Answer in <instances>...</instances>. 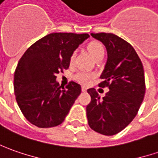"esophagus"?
Instances as JSON below:
<instances>
[{
  "label": "esophagus",
  "instance_id": "obj_1",
  "mask_svg": "<svg viewBox=\"0 0 158 158\" xmlns=\"http://www.w3.org/2000/svg\"><path fill=\"white\" fill-rule=\"evenodd\" d=\"M81 89H82V92H86L87 88H86L85 86H82V87H81Z\"/></svg>",
  "mask_w": 158,
  "mask_h": 158
}]
</instances>
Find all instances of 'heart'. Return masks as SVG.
Masks as SVG:
<instances>
[{"label": "heart", "mask_w": 158, "mask_h": 158, "mask_svg": "<svg viewBox=\"0 0 158 158\" xmlns=\"http://www.w3.org/2000/svg\"><path fill=\"white\" fill-rule=\"evenodd\" d=\"M87 50H88L90 54L95 59H99L101 57H103L104 55H105L104 46L98 41L90 42L88 45H87ZM75 55H76L75 52H73L71 54V57H70V62L71 63L73 62ZM94 77H95V74L93 73H90V72H85V71H79L74 75L75 80H77L78 82L84 85L90 83Z\"/></svg>", "instance_id": "heart-1"}]
</instances>
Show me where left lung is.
Masks as SVG:
<instances>
[{"label":"left lung","mask_w":158,"mask_h":158,"mask_svg":"<svg viewBox=\"0 0 158 158\" xmlns=\"http://www.w3.org/2000/svg\"><path fill=\"white\" fill-rule=\"evenodd\" d=\"M92 36L106 46L107 60L99 86L109 91L101 99L94 88L87 93L91 102L86 106L89 127L105 135L121 132L137 114L145 94V78L142 61L132 45L112 33Z\"/></svg>","instance_id":"1"}]
</instances>
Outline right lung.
<instances>
[{"mask_svg":"<svg viewBox=\"0 0 158 158\" xmlns=\"http://www.w3.org/2000/svg\"><path fill=\"white\" fill-rule=\"evenodd\" d=\"M88 37L86 33H51L20 58L14 74L15 95L23 114L33 125L52 128L64 122L81 86L70 81L61 88L56 74L69 68L71 54Z\"/></svg>","mask_w":158,"mask_h":158,"instance_id":"add662e5","label":"right lung"}]
</instances>
